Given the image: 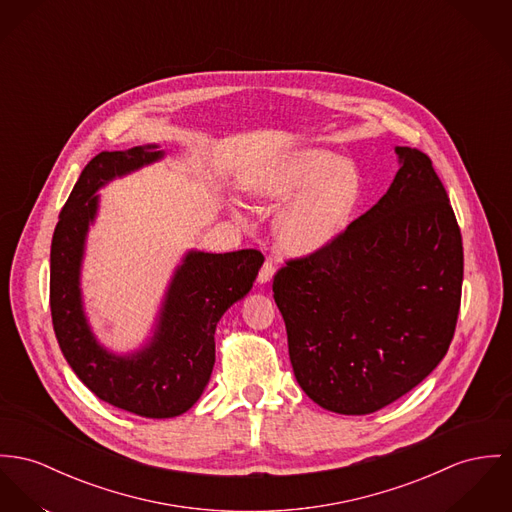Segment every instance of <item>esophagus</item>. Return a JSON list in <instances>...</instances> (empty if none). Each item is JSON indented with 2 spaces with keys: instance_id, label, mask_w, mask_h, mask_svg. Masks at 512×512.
<instances>
[{
  "instance_id": "obj_1",
  "label": "esophagus",
  "mask_w": 512,
  "mask_h": 512,
  "mask_svg": "<svg viewBox=\"0 0 512 512\" xmlns=\"http://www.w3.org/2000/svg\"><path fill=\"white\" fill-rule=\"evenodd\" d=\"M273 276H275V265H273V261H265V265L261 267V271H259V276H257V280H259V284H267V282H271L273 280Z\"/></svg>"
}]
</instances>
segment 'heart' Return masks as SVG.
I'll return each instance as SVG.
<instances>
[{
	"label": "heart",
	"instance_id": "b5f03b06",
	"mask_svg": "<svg viewBox=\"0 0 512 512\" xmlns=\"http://www.w3.org/2000/svg\"><path fill=\"white\" fill-rule=\"evenodd\" d=\"M255 198L284 204L276 216L278 243L292 255H312L345 234L362 193L351 163L325 150H296L265 161L249 179Z\"/></svg>",
	"mask_w": 512,
	"mask_h": 512
}]
</instances>
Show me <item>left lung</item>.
<instances>
[{"label": "left lung", "mask_w": 512, "mask_h": 512, "mask_svg": "<svg viewBox=\"0 0 512 512\" xmlns=\"http://www.w3.org/2000/svg\"><path fill=\"white\" fill-rule=\"evenodd\" d=\"M394 150L388 193L273 280L300 388L341 415L374 413L421 384L460 312L464 251L448 195L423 152Z\"/></svg>", "instance_id": "obj_1"}]
</instances>
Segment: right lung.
Here are the masks:
<instances>
[{
	"label": "right lung",
	"instance_id": "1",
	"mask_svg": "<svg viewBox=\"0 0 512 512\" xmlns=\"http://www.w3.org/2000/svg\"><path fill=\"white\" fill-rule=\"evenodd\" d=\"M163 158L158 144H146L91 159L60 212L50 247V310L68 364L99 399L146 419H171L197 403L216 360V325L249 294L265 261L255 249H189L165 288L152 333L138 349L117 353L97 339L81 290L87 234L101 202L97 193Z\"/></svg>",
	"mask_w": 512,
	"mask_h": 512
}]
</instances>
